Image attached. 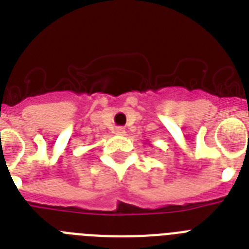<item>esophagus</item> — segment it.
Returning a JSON list of instances; mask_svg holds the SVG:
<instances>
[{
	"label": "esophagus",
	"instance_id": "obj_1",
	"mask_svg": "<svg viewBox=\"0 0 249 249\" xmlns=\"http://www.w3.org/2000/svg\"><path fill=\"white\" fill-rule=\"evenodd\" d=\"M114 134L124 135L125 134V129L124 128H115L114 129Z\"/></svg>",
	"mask_w": 249,
	"mask_h": 249
}]
</instances>
